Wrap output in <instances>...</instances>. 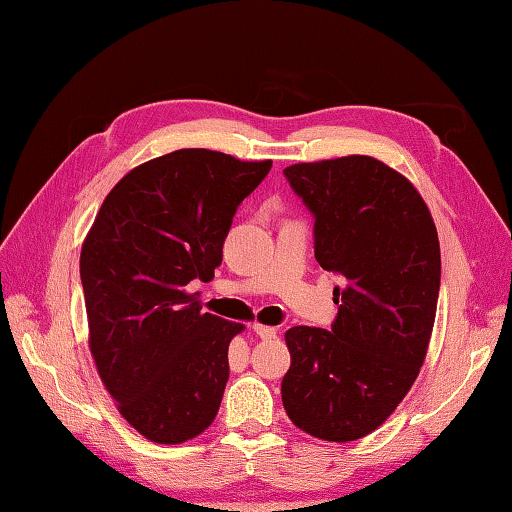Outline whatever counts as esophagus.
<instances>
[{
	"label": "esophagus",
	"instance_id": "1",
	"mask_svg": "<svg viewBox=\"0 0 512 512\" xmlns=\"http://www.w3.org/2000/svg\"><path fill=\"white\" fill-rule=\"evenodd\" d=\"M253 332L259 336V339H275L277 336V328H270V325H262V323H255Z\"/></svg>",
	"mask_w": 512,
	"mask_h": 512
}]
</instances>
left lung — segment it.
Segmentation results:
<instances>
[{
    "instance_id": "obj_1",
    "label": "left lung",
    "mask_w": 512,
    "mask_h": 512,
    "mask_svg": "<svg viewBox=\"0 0 512 512\" xmlns=\"http://www.w3.org/2000/svg\"><path fill=\"white\" fill-rule=\"evenodd\" d=\"M314 213V257L343 275L332 330L286 332L281 400L292 424L328 442L378 429L427 358L440 292V242L413 184L372 156L284 169Z\"/></svg>"
}]
</instances>
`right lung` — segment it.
<instances>
[{"instance_id":"obj_1","label":"right lung","mask_w":512,"mask_h":512,"mask_svg":"<svg viewBox=\"0 0 512 512\" xmlns=\"http://www.w3.org/2000/svg\"><path fill=\"white\" fill-rule=\"evenodd\" d=\"M273 160L178 149L107 193L81 246L88 343L116 409L151 442L182 444L217 416L242 323L202 312L239 202Z\"/></svg>"}]
</instances>
